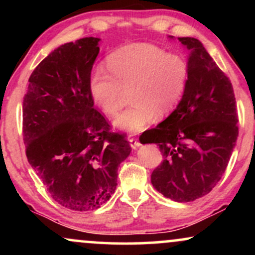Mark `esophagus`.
<instances>
[{
	"mask_svg": "<svg viewBox=\"0 0 255 255\" xmlns=\"http://www.w3.org/2000/svg\"><path fill=\"white\" fill-rule=\"evenodd\" d=\"M129 144L131 146V148H134V150H136L139 146H141V144H140V141L137 139H135V137H131V139H129Z\"/></svg>",
	"mask_w": 255,
	"mask_h": 255,
	"instance_id": "1",
	"label": "esophagus"
}]
</instances>
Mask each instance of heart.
I'll return each mask as SVG.
<instances>
[{"label": "heart", "instance_id": "b5f03b06", "mask_svg": "<svg viewBox=\"0 0 255 255\" xmlns=\"http://www.w3.org/2000/svg\"><path fill=\"white\" fill-rule=\"evenodd\" d=\"M107 67L109 72L97 66L90 73L91 97L107 115H115L121 109L122 89L131 86L134 104L114 120L116 129L131 134L153 124L157 113L175 109L189 80L186 58L150 43L128 44L111 52Z\"/></svg>", "mask_w": 255, "mask_h": 255}]
</instances>
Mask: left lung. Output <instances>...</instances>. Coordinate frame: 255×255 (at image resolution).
Wrapping results in <instances>:
<instances>
[{
  "mask_svg": "<svg viewBox=\"0 0 255 255\" xmlns=\"http://www.w3.org/2000/svg\"><path fill=\"white\" fill-rule=\"evenodd\" d=\"M171 39V36H169ZM189 50V80L182 99L141 144H157L163 162L151 182L165 198L188 203L204 197L223 176L239 136L233 86L197 38H177Z\"/></svg>",
  "mask_w": 255,
  "mask_h": 255,
  "instance_id": "8db88e82",
  "label": "left lung"
}]
</instances>
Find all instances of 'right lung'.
<instances>
[{"instance_id": "1", "label": "right lung", "mask_w": 255, "mask_h": 255, "mask_svg": "<svg viewBox=\"0 0 255 255\" xmlns=\"http://www.w3.org/2000/svg\"><path fill=\"white\" fill-rule=\"evenodd\" d=\"M101 38L86 37L51 51L28 79L22 133L28 163L56 203L91 211L109 200L118 169L131 148L95 109L89 78Z\"/></svg>"}]
</instances>
